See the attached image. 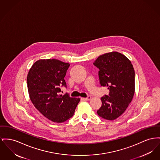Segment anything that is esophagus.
<instances>
[{
	"mask_svg": "<svg viewBox=\"0 0 160 160\" xmlns=\"http://www.w3.org/2000/svg\"><path fill=\"white\" fill-rule=\"evenodd\" d=\"M91 96H88V97H86V98H83V100H86V101L89 100H91Z\"/></svg>",
	"mask_w": 160,
	"mask_h": 160,
	"instance_id": "obj_1",
	"label": "esophagus"
}]
</instances>
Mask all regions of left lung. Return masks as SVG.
<instances>
[{"mask_svg": "<svg viewBox=\"0 0 160 160\" xmlns=\"http://www.w3.org/2000/svg\"><path fill=\"white\" fill-rule=\"evenodd\" d=\"M94 65L99 69L100 85L109 89V95L101 98L97 111L104 119L114 120L122 115L135 93V71L131 62L122 54L113 51L98 57Z\"/></svg>", "mask_w": 160, "mask_h": 160, "instance_id": "8db88e82", "label": "left lung"}]
</instances>
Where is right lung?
I'll return each instance as SVG.
<instances>
[{
  "label": "right lung",
  "instance_id": "add662e5",
  "mask_svg": "<svg viewBox=\"0 0 160 160\" xmlns=\"http://www.w3.org/2000/svg\"><path fill=\"white\" fill-rule=\"evenodd\" d=\"M69 64L57 59H40L29 71L27 86L31 101L44 117L54 122L72 117L79 98L60 95Z\"/></svg>",
  "mask_w": 160,
  "mask_h": 160
}]
</instances>
